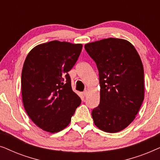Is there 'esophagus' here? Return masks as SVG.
Segmentation results:
<instances>
[{
    "instance_id": "34e87169",
    "label": "esophagus",
    "mask_w": 160,
    "mask_h": 160,
    "mask_svg": "<svg viewBox=\"0 0 160 160\" xmlns=\"http://www.w3.org/2000/svg\"><path fill=\"white\" fill-rule=\"evenodd\" d=\"M83 95H84V97H85V96H87V91L85 90V91L83 92Z\"/></svg>"
}]
</instances>
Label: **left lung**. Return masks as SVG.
Masks as SVG:
<instances>
[{
    "mask_svg": "<svg viewBox=\"0 0 160 160\" xmlns=\"http://www.w3.org/2000/svg\"><path fill=\"white\" fill-rule=\"evenodd\" d=\"M84 48L99 71L100 100L92 111L94 123L106 132L122 131L135 119L144 99L141 58L124 39H102Z\"/></svg>",
    "mask_w": 160,
    "mask_h": 160,
    "instance_id": "obj_1",
    "label": "left lung"
}]
</instances>
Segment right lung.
I'll use <instances>...</instances> for the list:
<instances>
[{"label": "right lung", "mask_w": 160, "mask_h": 160, "mask_svg": "<svg viewBox=\"0 0 160 160\" xmlns=\"http://www.w3.org/2000/svg\"><path fill=\"white\" fill-rule=\"evenodd\" d=\"M82 44L52 41L34 47L22 71V96L28 115L47 132H60L70 124L82 102L72 90L68 72L77 61Z\"/></svg>", "instance_id": "right-lung-1"}]
</instances>
